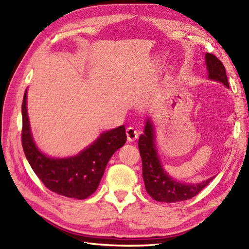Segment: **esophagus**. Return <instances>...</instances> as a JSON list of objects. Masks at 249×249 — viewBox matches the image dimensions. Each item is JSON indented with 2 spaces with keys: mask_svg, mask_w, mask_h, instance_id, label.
Returning a JSON list of instances; mask_svg holds the SVG:
<instances>
[{
  "mask_svg": "<svg viewBox=\"0 0 249 249\" xmlns=\"http://www.w3.org/2000/svg\"><path fill=\"white\" fill-rule=\"evenodd\" d=\"M126 136H127V140L129 142H134L135 140L138 139L139 131L134 127H128L127 129H126Z\"/></svg>",
  "mask_w": 249,
  "mask_h": 249,
  "instance_id": "34e87169",
  "label": "esophagus"
}]
</instances>
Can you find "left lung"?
<instances>
[{
	"mask_svg": "<svg viewBox=\"0 0 249 249\" xmlns=\"http://www.w3.org/2000/svg\"><path fill=\"white\" fill-rule=\"evenodd\" d=\"M206 68L209 78L221 82L229 88L226 68L217 57L212 53L205 54ZM139 151L142 160V177L145 189L151 197L160 202H179L197 196L212 179L211 178L199 184H184L170 178L163 170L158 160L154 144L153 125L150 120L146 121L144 134L139 138Z\"/></svg>",
	"mask_w": 249,
	"mask_h": 249,
	"instance_id": "1",
	"label": "left lung"
}]
</instances>
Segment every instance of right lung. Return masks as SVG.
<instances>
[{
    "label": "right lung",
    "mask_w": 249,
    "mask_h": 249,
    "mask_svg": "<svg viewBox=\"0 0 249 249\" xmlns=\"http://www.w3.org/2000/svg\"><path fill=\"white\" fill-rule=\"evenodd\" d=\"M21 141L26 160L45 186L57 195L73 199H87L97 189L106 166L113 153L126 142L123 125L99 136L93 144L77 156L50 158L37 149L31 134L26 91L22 102Z\"/></svg>",
    "instance_id": "add662e5"
}]
</instances>
